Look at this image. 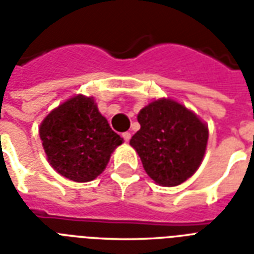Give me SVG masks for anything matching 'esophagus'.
<instances>
[{"mask_svg": "<svg viewBox=\"0 0 254 254\" xmlns=\"http://www.w3.org/2000/svg\"><path fill=\"white\" fill-rule=\"evenodd\" d=\"M130 137H131V134L129 133V131H125V133H123V138L125 142H129V141H130Z\"/></svg>", "mask_w": 254, "mask_h": 254, "instance_id": "esophagus-1", "label": "esophagus"}]
</instances>
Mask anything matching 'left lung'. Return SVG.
<instances>
[{
    "label": "left lung",
    "mask_w": 254,
    "mask_h": 254,
    "mask_svg": "<svg viewBox=\"0 0 254 254\" xmlns=\"http://www.w3.org/2000/svg\"><path fill=\"white\" fill-rule=\"evenodd\" d=\"M141 129L130 139L147 175L159 186L187 181L204 157L208 127L195 113L170 99L155 100L138 113Z\"/></svg>",
    "instance_id": "8db88e82"
}]
</instances>
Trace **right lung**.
<instances>
[{"instance_id": "right-lung-1", "label": "right lung", "mask_w": 254, "mask_h": 254, "mask_svg": "<svg viewBox=\"0 0 254 254\" xmlns=\"http://www.w3.org/2000/svg\"><path fill=\"white\" fill-rule=\"evenodd\" d=\"M50 165L62 177L89 182L103 173L123 143L92 97L75 96L54 109L39 127Z\"/></svg>"}]
</instances>
